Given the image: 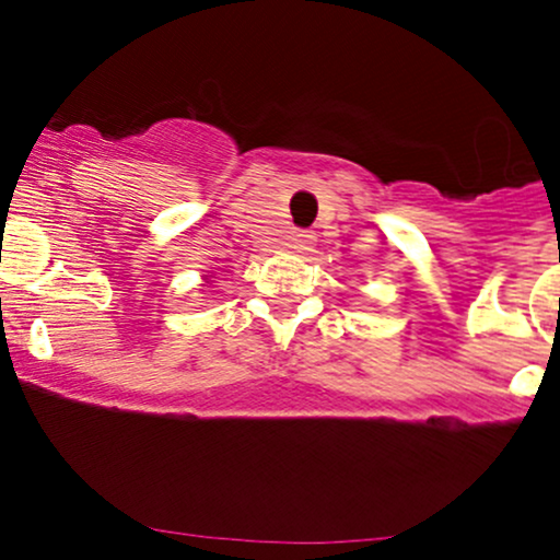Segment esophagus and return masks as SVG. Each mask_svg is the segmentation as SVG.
I'll use <instances>...</instances> for the list:
<instances>
[{"instance_id": "1", "label": "esophagus", "mask_w": 560, "mask_h": 560, "mask_svg": "<svg viewBox=\"0 0 560 560\" xmlns=\"http://www.w3.org/2000/svg\"><path fill=\"white\" fill-rule=\"evenodd\" d=\"M289 242H292L294 249H311L316 236H313V231H294V234L289 236Z\"/></svg>"}]
</instances>
